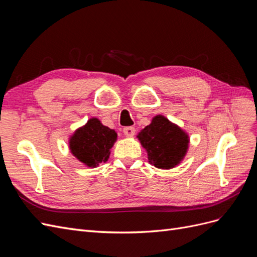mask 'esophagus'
<instances>
[{"label":"esophagus","mask_w":257,"mask_h":257,"mask_svg":"<svg viewBox=\"0 0 257 257\" xmlns=\"http://www.w3.org/2000/svg\"><path fill=\"white\" fill-rule=\"evenodd\" d=\"M123 133L126 137H133L135 135V128L133 126H126L123 128Z\"/></svg>","instance_id":"1"}]
</instances>
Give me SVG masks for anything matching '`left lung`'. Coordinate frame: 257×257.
I'll use <instances>...</instances> for the list:
<instances>
[{"mask_svg": "<svg viewBox=\"0 0 257 257\" xmlns=\"http://www.w3.org/2000/svg\"><path fill=\"white\" fill-rule=\"evenodd\" d=\"M137 138L157 168L170 169L180 164L189 149V135L164 115H155Z\"/></svg>", "mask_w": 257, "mask_h": 257, "instance_id": "1", "label": "left lung"}]
</instances>
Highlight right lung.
<instances>
[{"instance_id": "right-lung-1", "label": "right lung", "mask_w": 257, "mask_h": 257, "mask_svg": "<svg viewBox=\"0 0 257 257\" xmlns=\"http://www.w3.org/2000/svg\"><path fill=\"white\" fill-rule=\"evenodd\" d=\"M116 137L113 130L103 125L97 118H91L69 138V150L85 166L96 167L109 158Z\"/></svg>"}]
</instances>
